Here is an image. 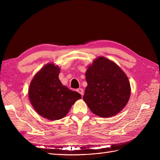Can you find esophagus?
I'll return each mask as SVG.
<instances>
[{"instance_id":"esophagus-1","label":"esophagus","mask_w":160,"mask_h":160,"mask_svg":"<svg viewBox=\"0 0 160 160\" xmlns=\"http://www.w3.org/2000/svg\"><path fill=\"white\" fill-rule=\"evenodd\" d=\"M78 93H80L81 94V96H83V94H84V91H83V89H82V88H79V89H78L77 90H76Z\"/></svg>"}]
</instances>
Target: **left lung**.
Returning a JSON list of instances; mask_svg holds the SVG:
<instances>
[{"label":"left lung","mask_w":160,"mask_h":160,"mask_svg":"<svg viewBox=\"0 0 160 160\" xmlns=\"http://www.w3.org/2000/svg\"><path fill=\"white\" fill-rule=\"evenodd\" d=\"M87 87L83 100L94 114L113 116L123 109L131 95L128 78L115 62L99 57L85 73Z\"/></svg>","instance_id":"obj_1"}]
</instances>
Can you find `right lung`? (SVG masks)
<instances>
[{"label": "right lung", "mask_w": 160, "mask_h": 160, "mask_svg": "<svg viewBox=\"0 0 160 160\" xmlns=\"http://www.w3.org/2000/svg\"><path fill=\"white\" fill-rule=\"evenodd\" d=\"M60 69L49 63L42 68L30 84L29 97L39 115L49 120L62 118L81 95L63 86L59 80Z\"/></svg>", "instance_id": "add662e5"}]
</instances>
